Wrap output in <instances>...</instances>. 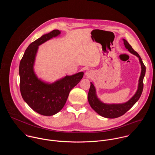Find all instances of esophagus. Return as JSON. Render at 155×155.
Returning a JSON list of instances; mask_svg holds the SVG:
<instances>
[{"label":"esophagus","instance_id":"1","mask_svg":"<svg viewBox=\"0 0 155 155\" xmlns=\"http://www.w3.org/2000/svg\"><path fill=\"white\" fill-rule=\"evenodd\" d=\"M85 75H86V76H87V77H91L92 76V73H91V72L90 71H87L86 72Z\"/></svg>","mask_w":155,"mask_h":155}]
</instances>
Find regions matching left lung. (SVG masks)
<instances>
[{
    "label": "left lung",
    "mask_w": 155,
    "mask_h": 155,
    "mask_svg": "<svg viewBox=\"0 0 155 155\" xmlns=\"http://www.w3.org/2000/svg\"><path fill=\"white\" fill-rule=\"evenodd\" d=\"M124 41V46L127 50L136 55L139 58V61L141 65V74L139 80V85L138 89L136 91V94L133 96L129 101L123 104H107L103 103L101 102L97 97L96 89L94 84L92 82H91V86L89 92L87 94V99L90 106L96 112L101 116L107 118H116L123 115L126 112L133 106L139 99L143 91V78L145 75L146 68L145 66L139 56V54L134 50L132 47L129 45V43L125 39H123Z\"/></svg>",
    "instance_id": "obj_1"
}]
</instances>
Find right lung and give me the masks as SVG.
<instances>
[{
  "label": "right lung",
  "instance_id": "right-lung-1",
  "mask_svg": "<svg viewBox=\"0 0 155 155\" xmlns=\"http://www.w3.org/2000/svg\"><path fill=\"white\" fill-rule=\"evenodd\" d=\"M60 34V31L53 30L31 43L19 64L22 97L33 110L44 116H51L60 111L70 91L80 82L84 74L80 72L73 75H67L51 84L42 81L35 74L34 64L38 46Z\"/></svg>",
  "mask_w": 155,
  "mask_h": 155
}]
</instances>
